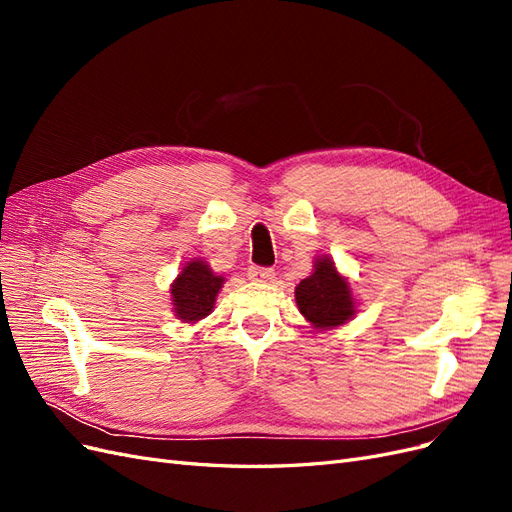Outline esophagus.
Instances as JSON below:
<instances>
[{
	"label": "esophagus",
	"mask_w": 512,
	"mask_h": 512,
	"mask_svg": "<svg viewBox=\"0 0 512 512\" xmlns=\"http://www.w3.org/2000/svg\"><path fill=\"white\" fill-rule=\"evenodd\" d=\"M247 277H250L252 282H271L275 277V271L271 267H250L247 269Z\"/></svg>",
	"instance_id": "1"
}]
</instances>
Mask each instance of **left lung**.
Wrapping results in <instances>:
<instances>
[{
  "label": "left lung",
  "mask_w": 512,
  "mask_h": 512,
  "mask_svg": "<svg viewBox=\"0 0 512 512\" xmlns=\"http://www.w3.org/2000/svg\"><path fill=\"white\" fill-rule=\"evenodd\" d=\"M299 312L314 324L316 329L339 327L354 316V301L350 286L335 271L333 260L322 256L314 265V273L294 290Z\"/></svg>",
  "instance_id": "left-lung-1"
}]
</instances>
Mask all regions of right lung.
Returning a JSON list of instances; mask_svg holds the SVG:
<instances>
[{
	"instance_id": "obj_1",
	"label": "right lung",
	"mask_w": 512,
	"mask_h": 512,
	"mask_svg": "<svg viewBox=\"0 0 512 512\" xmlns=\"http://www.w3.org/2000/svg\"><path fill=\"white\" fill-rule=\"evenodd\" d=\"M224 284V277L215 275L207 262L192 260L183 267L175 280L170 294H173L175 314L183 322H196L211 314L215 297Z\"/></svg>"
}]
</instances>
